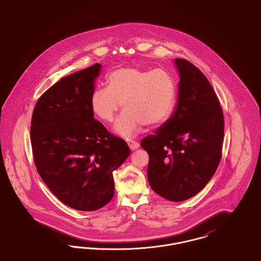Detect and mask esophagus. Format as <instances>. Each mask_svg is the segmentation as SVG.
Listing matches in <instances>:
<instances>
[{"label":"esophagus","instance_id":"1","mask_svg":"<svg viewBox=\"0 0 261 261\" xmlns=\"http://www.w3.org/2000/svg\"><path fill=\"white\" fill-rule=\"evenodd\" d=\"M127 144H128V146H129L131 150H135V149H139V147H140L139 143H137L135 141H132V140L127 141Z\"/></svg>","mask_w":261,"mask_h":261}]
</instances>
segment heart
I'll return each instance as SVG.
<instances>
[{
  "mask_svg": "<svg viewBox=\"0 0 261 261\" xmlns=\"http://www.w3.org/2000/svg\"><path fill=\"white\" fill-rule=\"evenodd\" d=\"M107 86L92 92L91 111L101 121L112 122L122 103L124 112L113 130L125 139L136 136L144 124L155 127L164 123L173 112L177 85L163 68H117L107 76Z\"/></svg>",
  "mask_w": 261,
  "mask_h": 261,
  "instance_id": "b5f03b06",
  "label": "heart"
}]
</instances>
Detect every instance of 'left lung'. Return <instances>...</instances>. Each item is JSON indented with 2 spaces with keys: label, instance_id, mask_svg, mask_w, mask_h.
I'll use <instances>...</instances> for the list:
<instances>
[{
  "label": "left lung",
  "instance_id": "left-lung-1",
  "mask_svg": "<svg viewBox=\"0 0 261 261\" xmlns=\"http://www.w3.org/2000/svg\"><path fill=\"white\" fill-rule=\"evenodd\" d=\"M178 98L171 116L142 140L149 153L150 188L170 201H183L210 182L221 160L224 118L211 83L194 64L175 59Z\"/></svg>",
  "mask_w": 261,
  "mask_h": 261
}]
</instances>
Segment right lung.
Wrapping results in <instances>:
<instances>
[{"mask_svg": "<svg viewBox=\"0 0 261 261\" xmlns=\"http://www.w3.org/2000/svg\"><path fill=\"white\" fill-rule=\"evenodd\" d=\"M101 64L62 77L38 99L31 146L42 180L64 204L97 211L114 195L112 172L130 154L122 139L94 118L90 97Z\"/></svg>", "mask_w": 261, "mask_h": 261, "instance_id": "add662e5", "label": "right lung"}]
</instances>
